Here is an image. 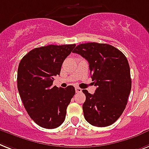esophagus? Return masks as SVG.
I'll use <instances>...</instances> for the list:
<instances>
[{
	"mask_svg": "<svg viewBox=\"0 0 149 149\" xmlns=\"http://www.w3.org/2000/svg\"><path fill=\"white\" fill-rule=\"evenodd\" d=\"M75 91L77 92V93H80V92H81L82 91V89L80 88H76Z\"/></svg>",
	"mask_w": 149,
	"mask_h": 149,
	"instance_id": "34e87169",
	"label": "esophagus"
}]
</instances>
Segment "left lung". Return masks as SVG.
Masks as SVG:
<instances>
[{
	"label": "left lung",
	"mask_w": 149,
	"mask_h": 149,
	"mask_svg": "<svg viewBox=\"0 0 149 149\" xmlns=\"http://www.w3.org/2000/svg\"><path fill=\"white\" fill-rule=\"evenodd\" d=\"M74 53L89 63L95 86L94 95L83 90L84 118L96 127L112 125L122 115L132 88L130 68L121 51L108 44L90 42L76 46Z\"/></svg>",
	"instance_id": "left-lung-1"
}]
</instances>
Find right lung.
Listing matches in <instances>:
<instances>
[{
    "instance_id": "right-lung-1",
    "label": "right lung",
    "mask_w": 149,
    "mask_h": 149,
    "mask_svg": "<svg viewBox=\"0 0 149 149\" xmlns=\"http://www.w3.org/2000/svg\"><path fill=\"white\" fill-rule=\"evenodd\" d=\"M75 45L36 47L24 56L17 69V89L27 114L42 128L52 129L64 122L66 110L75 94L72 85L53 86L64 61Z\"/></svg>"
}]
</instances>
